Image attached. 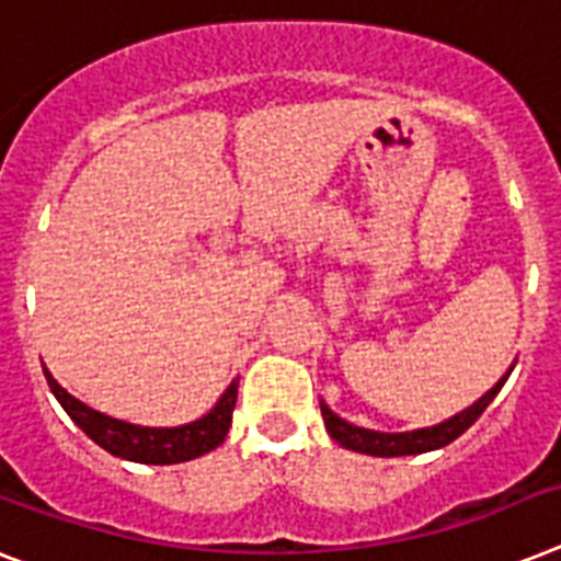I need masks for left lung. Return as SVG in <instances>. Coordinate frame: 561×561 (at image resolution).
Returning a JSON list of instances; mask_svg holds the SVG:
<instances>
[{"instance_id": "8db88e82", "label": "left lung", "mask_w": 561, "mask_h": 561, "mask_svg": "<svg viewBox=\"0 0 561 561\" xmlns=\"http://www.w3.org/2000/svg\"><path fill=\"white\" fill-rule=\"evenodd\" d=\"M513 371V368H510ZM510 375H504L493 389L486 391L484 398H478L470 409H463V412L453 414L449 421L438 423V426H426V430H414V432H375V430H363V426H354V423L343 421L340 414H334L331 409L325 407L320 400L322 409V421H325L328 435L336 440L345 449H354V453L363 455H377V458H398V455H421V453H432V449H440V446L453 444L458 435L470 430L472 423L481 417L493 398L502 391L504 380Z\"/></svg>"}]
</instances>
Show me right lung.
Listing matches in <instances>:
<instances>
[{"label":"right lung","instance_id":"1","mask_svg":"<svg viewBox=\"0 0 561 561\" xmlns=\"http://www.w3.org/2000/svg\"><path fill=\"white\" fill-rule=\"evenodd\" d=\"M45 380L51 386L54 398L59 400V407L66 409L68 417L80 426L98 446H103L106 453L126 458L135 463H181L193 461L198 455H207L209 449H216L218 444H225L230 423H233L236 394H239V380L227 386V391L218 398V403L209 409L204 417L184 426H172V430H154V426H135V423L117 421L108 414L98 412V409L85 407L83 400H77L75 394H68L62 386L51 377V371L45 368Z\"/></svg>","mask_w":561,"mask_h":561}]
</instances>
